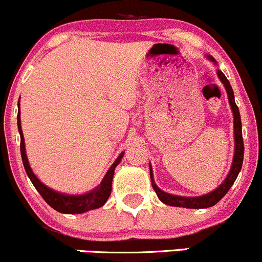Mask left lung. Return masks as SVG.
<instances>
[{"label": "left lung", "instance_id": "8db88e82", "mask_svg": "<svg viewBox=\"0 0 262 262\" xmlns=\"http://www.w3.org/2000/svg\"><path fill=\"white\" fill-rule=\"evenodd\" d=\"M205 57L216 66V60L214 59L212 55L207 54ZM216 76L223 83L224 89L227 91V96H228L229 105H231L232 113H233V133H234V155L233 160H232L231 170H229L228 175L224 179V181L219 185L216 189L213 191L208 192V194L202 195V196H180V195H173L168 194V192L163 191L160 187L156 185L155 179H153V171L152 166L149 163V175L150 181H152V187L155 189L156 194H157L158 199L166 205H171V207H181V208H189V209H203V208H209L215 205L224 195L228 192L231 189L232 185L236 181L237 176H238L239 171L242 168V162H244V139H242V123H241V115H239L238 106L236 105L234 101V94L232 90L231 83L227 80L224 73L221 70H216Z\"/></svg>", "mask_w": 262, "mask_h": 262}]
</instances>
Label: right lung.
<instances>
[{"label": "right lung", "instance_id": "1", "mask_svg": "<svg viewBox=\"0 0 262 262\" xmlns=\"http://www.w3.org/2000/svg\"><path fill=\"white\" fill-rule=\"evenodd\" d=\"M18 106V113H17V128L18 133H20V149H21V158H23L24 167H25L26 173H28L29 179L33 182V185L35 186V189L38 190L39 194L43 196V199L47 203L59 213L64 214H81L86 213L89 210L97 209V208L102 207L105 203L109 199L110 194H112V184H113V178H114V171L116 166L120 163L121 158H123L124 152H121L118 156V158L115 160V162L113 163L112 167L107 170L106 175L104 176L102 181L100 182L99 186H96L95 189H92L91 191L84 192V194H78V195H72V194H64V192L55 191V190L50 189V187L44 185L43 182L39 180L35 176V173L31 170L30 165H29L28 156H26V149H25V139H24L23 129H21V119H20V100L17 102Z\"/></svg>", "mask_w": 262, "mask_h": 262}]
</instances>
